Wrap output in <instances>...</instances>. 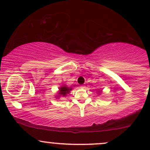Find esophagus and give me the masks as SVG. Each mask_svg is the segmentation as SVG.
<instances>
[{
    "label": "esophagus",
    "mask_w": 150,
    "mask_h": 150,
    "mask_svg": "<svg viewBox=\"0 0 150 150\" xmlns=\"http://www.w3.org/2000/svg\"><path fill=\"white\" fill-rule=\"evenodd\" d=\"M85 85H81L80 86V88H85Z\"/></svg>",
    "instance_id": "esophagus-1"
}]
</instances>
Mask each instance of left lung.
Masks as SVG:
<instances>
[{"mask_svg": "<svg viewBox=\"0 0 150 150\" xmlns=\"http://www.w3.org/2000/svg\"><path fill=\"white\" fill-rule=\"evenodd\" d=\"M101 90L98 91V94H101Z\"/></svg>", "mask_w": 150, "mask_h": 150, "instance_id": "1", "label": "left lung"}]
</instances>
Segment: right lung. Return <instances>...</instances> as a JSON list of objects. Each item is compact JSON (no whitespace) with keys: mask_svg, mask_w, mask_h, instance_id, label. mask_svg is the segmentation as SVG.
Wrapping results in <instances>:
<instances>
[{"mask_svg":"<svg viewBox=\"0 0 150 150\" xmlns=\"http://www.w3.org/2000/svg\"><path fill=\"white\" fill-rule=\"evenodd\" d=\"M72 89H72V87H68L67 85L61 86V87L58 88V91L57 92V94L56 95V97L58 99V98H60L61 97H66L67 94H69Z\"/></svg>","mask_w":150,"mask_h":150,"instance_id":"add662e5","label":"right lung"}]
</instances>
